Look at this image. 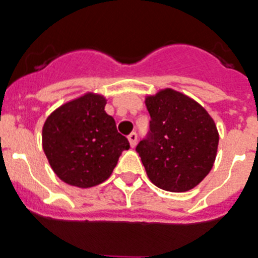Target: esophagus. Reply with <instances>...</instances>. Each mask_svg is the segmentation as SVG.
<instances>
[{"mask_svg": "<svg viewBox=\"0 0 258 258\" xmlns=\"http://www.w3.org/2000/svg\"><path fill=\"white\" fill-rule=\"evenodd\" d=\"M128 142H130V146L135 147L136 146V142H138V135H136V133H131L128 135Z\"/></svg>", "mask_w": 258, "mask_h": 258, "instance_id": "esophagus-1", "label": "esophagus"}]
</instances>
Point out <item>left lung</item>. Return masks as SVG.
<instances>
[{
    "label": "left lung",
    "instance_id": "left-lung-1",
    "mask_svg": "<svg viewBox=\"0 0 258 258\" xmlns=\"http://www.w3.org/2000/svg\"><path fill=\"white\" fill-rule=\"evenodd\" d=\"M149 133L136 147L151 182L166 191L196 187L214 165L219 134L214 119L190 97L162 89L146 98Z\"/></svg>",
    "mask_w": 258,
    "mask_h": 258
}]
</instances>
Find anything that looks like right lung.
<instances>
[{
	"instance_id": "add662e5",
	"label": "right lung",
	"mask_w": 258,
	"mask_h": 258,
	"mask_svg": "<svg viewBox=\"0 0 258 258\" xmlns=\"http://www.w3.org/2000/svg\"><path fill=\"white\" fill-rule=\"evenodd\" d=\"M105 105L103 96L86 93L45 119L43 151L56 176L68 185L86 189L102 183L130 148Z\"/></svg>"
}]
</instances>
